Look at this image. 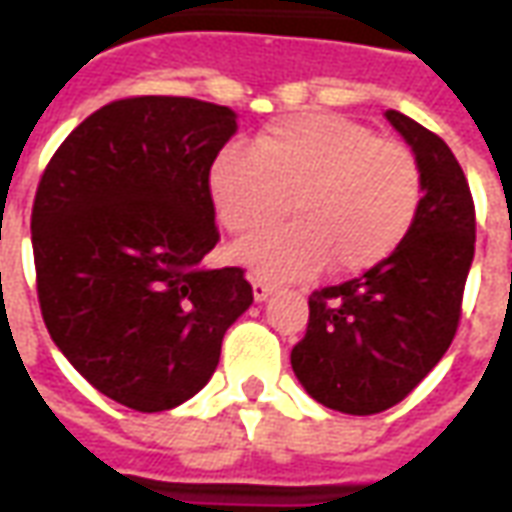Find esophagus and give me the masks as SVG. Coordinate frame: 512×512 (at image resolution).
<instances>
[{"mask_svg":"<svg viewBox=\"0 0 512 512\" xmlns=\"http://www.w3.org/2000/svg\"><path fill=\"white\" fill-rule=\"evenodd\" d=\"M252 293H255L257 301H266L271 293H274V282L266 277H252Z\"/></svg>","mask_w":512,"mask_h":512,"instance_id":"1","label":"esophagus"}]
</instances>
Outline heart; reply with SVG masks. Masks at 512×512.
<instances>
[{"label": "heart", "instance_id": "obj_1", "mask_svg": "<svg viewBox=\"0 0 512 512\" xmlns=\"http://www.w3.org/2000/svg\"><path fill=\"white\" fill-rule=\"evenodd\" d=\"M213 208L233 235H255L296 213V224L235 246L257 274L307 279L326 260L356 274L384 263L417 222L422 172L414 153L373 128L326 112L282 117L255 150L224 145L208 172Z\"/></svg>", "mask_w": 512, "mask_h": 512}]
</instances>
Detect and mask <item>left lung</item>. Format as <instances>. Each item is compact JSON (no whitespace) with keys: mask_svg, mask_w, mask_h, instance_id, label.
<instances>
[{"mask_svg":"<svg viewBox=\"0 0 512 512\" xmlns=\"http://www.w3.org/2000/svg\"><path fill=\"white\" fill-rule=\"evenodd\" d=\"M422 172L417 222L395 255L359 279L315 290L290 365L318 403L343 414L386 411L447 354L474 257V200L447 142L386 109Z\"/></svg>","mask_w":512,"mask_h":512,"instance_id":"1","label":"left lung"}]
</instances>
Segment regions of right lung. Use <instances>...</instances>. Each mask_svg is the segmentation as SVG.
Returning <instances> with one entry per match:
<instances>
[{
    "label": "right lung",
    "mask_w": 512,
    "mask_h": 512,
    "mask_svg": "<svg viewBox=\"0 0 512 512\" xmlns=\"http://www.w3.org/2000/svg\"><path fill=\"white\" fill-rule=\"evenodd\" d=\"M230 106L136 95L73 128L32 205L38 301L51 340L120 406L167 411L208 384L224 332L252 304L219 244L208 172Z\"/></svg>",
    "instance_id": "obj_1"
}]
</instances>
